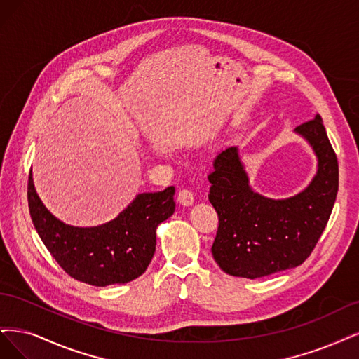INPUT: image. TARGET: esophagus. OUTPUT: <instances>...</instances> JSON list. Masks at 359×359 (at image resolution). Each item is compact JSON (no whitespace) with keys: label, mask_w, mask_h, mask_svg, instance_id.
Masks as SVG:
<instances>
[{"label":"esophagus","mask_w":359,"mask_h":359,"mask_svg":"<svg viewBox=\"0 0 359 359\" xmlns=\"http://www.w3.org/2000/svg\"><path fill=\"white\" fill-rule=\"evenodd\" d=\"M177 200H179V203L182 205H187L188 207V205H191L194 203V192L189 191V189H182L179 192Z\"/></svg>","instance_id":"obj_1"}]
</instances>
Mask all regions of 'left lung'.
Listing matches in <instances>:
<instances>
[{"instance_id": "1", "label": "left lung", "mask_w": 359, "mask_h": 359, "mask_svg": "<svg viewBox=\"0 0 359 359\" xmlns=\"http://www.w3.org/2000/svg\"><path fill=\"white\" fill-rule=\"evenodd\" d=\"M313 149L315 177L289 198L274 200L252 189L238 147L213 161L209 201L219 216L213 258L236 277L270 276L303 264L327 226L339 191V163L322 118L316 114L294 131Z\"/></svg>"}]
</instances>
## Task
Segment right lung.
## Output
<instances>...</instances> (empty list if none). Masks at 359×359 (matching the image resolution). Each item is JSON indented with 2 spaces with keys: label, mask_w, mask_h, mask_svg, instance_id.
Listing matches in <instances>:
<instances>
[{
  "label": "right lung",
  "mask_w": 359,
  "mask_h": 359,
  "mask_svg": "<svg viewBox=\"0 0 359 359\" xmlns=\"http://www.w3.org/2000/svg\"><path fill=\"white\" fill-rule=\"evenodd\" d=\"M176 189L143 192L116 217L98 226H73L55 217L28 179L32 224L56 262L76 280L92 286L128 283L142 276L156 246V228L175 213Z\"/></svg>",
  "instance_id": "right-lung-1"
}]
</instances>
